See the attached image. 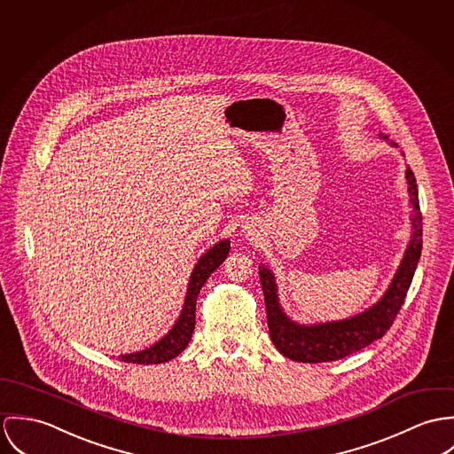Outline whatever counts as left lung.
I'll list each match as a JSON object with an SVG mask.
<instances>
[{
    "label": "left lung",
    "mask_w": 454,
    "mask_h": 454,
    "mask_svg": "<svg viewBox=\"0 0 454 454\" xmlns=\"http://www.w3.org/2000/svg\"><path fill=\"white\" fill-rule=\"evenodd\" d=\"M405 181H407V190H409L412 210H414L412 239L405 251L403 262L397 270V275L394 277V282L390 284L385 296L372 308L355 315L352 318L340 320V322L298 325L296 322L286 317V313L278 304L277 286L271 271L264 266L259 268V278L262 284V294L266 302L268 331L275 348L284 356L296 362H306V364L340 360L369 347L372 341L383 338L387 331L392 327L397 313L403 308L409 286L412 282V277L421 255V242H423L421 240L423 219L419 212L418 186H416L414 174L409 167L405 170Z\"/></svg>",
    "instance_id": "left-lung-1"
}]
</instances>
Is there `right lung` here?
<instances>
[{
  "label": "right lung",
  "instance_id": "right-lung-1",
  "mask_svg": "<svg viewBox=\"0 0 454 454\" xmlns=\"http://www.w3.org/2000/svg\"><path fill=\"white\" fill-rule=\"evenodd\" d=\"M228 251H230V242L223 240V242L215 244L212 249L205 252L199 259V262L195 264V270L192 273V278H190V286H188V293H186L181 317L177 318L172 331H168V334L165 338H161L158 343H154L152 348H146L143 352L120 355V360L129 362V364H161V362H168L170 358L184 352V348L188 347L192 334L195 331V309H197V298L200 294V289L207 282V278L210 277V273L215 268H219V264L226 259Z\"/></svg>",
  "mask_w": 454,
  "mask_h": 454
}]
</instances>
